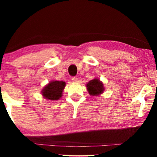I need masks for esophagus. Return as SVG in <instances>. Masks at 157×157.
<instances>
[{
	"instance_id": "esophagus-1",
	"label": "esophagus",
	"mask_w": 157,
	"mask_h": 157,
	"mask_svg": "<svg viewBox=\"0 0 157 157\" xmlns=\"http://www.w3.org/2000/svg\"><path fill=\"white\" fill-rule=\"evenodd\" d=\"M71 80H72V82H78V78H77V77H72V79H71Z\"/></svg>"
}]
</instances>
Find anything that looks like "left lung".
<instances>
[{
	"label": "left lung",
	"instance_id": "left-lung-1",
	"mask_svg": "<svg viewBox=\"0 0 157 157\" xmlns=\"http://www.w3.org/2000/svg\"><path fill=\"white\" fill-rule=\"evenodd\" d=\"M86 89L89 91V94L91 96H99L102 94L105 91V87L103 86V82L98 78H94L93 80H90L86 84Z\"/></svg>",
	"mask_w": 157,
	"mask_h": 157
}]
</instances>
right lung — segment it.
I'll return each mask as SVG.
<instances>
[{
	"mask_svg": "<svg viewBox=\"0 0 157 157\" xmlns=\"http://www.w3.org/2000/svg\"><path fill=\"white\" fill-rule=\"evenodd\" d=\"M66 86L64 81L52 80L44 86L41 91V94L46 100L50 101L58 100L63 96V91Z\"/></svg>",
	"mask_w": 157,
	"mask_h": 157,
	"instance_id": "obj_1",
	"label": "right lung"
}]
</instances>
